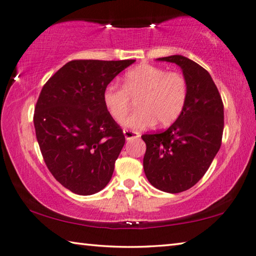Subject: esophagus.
Here are the masks:
<instances>
[{
	"label": "esophagus",
	"mask_w": 256,
	"mask_h": 256,
	"mask_svg": "<svg viewBox=\"0 0 256 256\" xmlns=\"http://www.w3.org/2000/svg\"><path fill=\"white\" fill-rule=\"evenodd\" d=\"M123 133H124V136L126 140H132V138H136L140 136V134H138V132L131 131V130H124Z\"/></svg>",
	"instance_id": "34e87169"
}]
</instances>
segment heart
Masks as SVG:
<instances>
[{
	"mask_svg": "<svg viewBox=\"0 0 256 256\" xmlns=\"http://www.w3.org/2000/svg\"><path fill=\"white\" fill-rule=\"evenodd\" d=\"M188 86L183 74L167 72L164 68L141 64L123 78V88L107 86L102 94L106 110L115 120H122L130 108V99L136 100L137 109L122 125L142 131L158 123L167 126L174 123L183 112L188 100Z\"/></svg>",
	"mask_w": 256,
	"mask_h": 256,
	"instance_id": "heart-1",
	"label": "heart"
}]
</instances>
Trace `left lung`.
<instances>
[{"label":"left lung","mask_w":256,"mask_h":256,"mask_svg":"<svg viewBox=\"0 0 256 256\" xmlns=\"http://www.w3.org/2000/svg\"><path fill=\"white\" fill-rule=\"evenodd\" d=\"M175 63L188 81V94L180 118L162 132L144 134V170L150 184L167 193H180L206 174L222 146L224 104L206 68L182 55L160 58Z\"/></svg>","instance_id":"8db88e82"}]
</instances>
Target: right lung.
<instances>
[{"mask_svg": "<svg viewBox=\"0 0 256 256\" xmlns=\"http://www.w3.org/2000/svg\"><path fill=\"white\" fill-rule=\"evenodd\" d=\"M134 62L71 60L42 86L34 114L38 144L52 175L73 193L92 196L110 183L125 136L102 94Z\"/></svg>", "mask_w": 256, "mask_h": 256, "instance_id": "add662e5", "label": "right lung"}]
</instances>
